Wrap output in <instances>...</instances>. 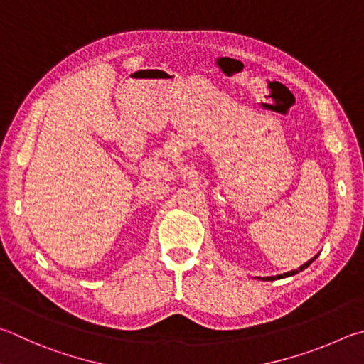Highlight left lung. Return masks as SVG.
<instances>
[{
  "label": "left lung",
  "instance_id": "8db88e82",
  "mask_svg": "<svg viewBox=\"0 0 364 364\" xmlns=\"http://www.w3.org/2000/svg\"><path fill=\"white\" fill-rule=\"evenodd\" d=\"M316 257H318V255H315L312 259H309L306 264H302L301 267H297L296 270H289V272H287V274H280V275H275V277H264V279H261V280H279V279H285V277H291V275H296V274H299V272H302L304 269H307L310 264H312Z\"/></svg>",
  "mask_w": 364,
  "mask_h": 364
}]
</instances>
